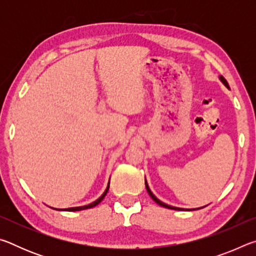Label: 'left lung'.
Here are the masks:
<instances>
[{
  "label": "left lung",
  "instance_id": "8db88e82",
  "mask_svg": "<svg viewBox=\"0 0 256 256\" xmlns=\"http://www.w3.org/2000/svg\"><path fill=\"white\" fill-rule=\"evenodd\" d=\"M220 80L222 81V84L227 86V88H229V86H228V82L226 81V79H224V76H220ZM146 190H148V193H149V196L152 198V200L156 202V203H158L159 206H164V208H168V209H172V210H184V209H180V208H175V206H168V204H166V203H164V202H162L160 200H158L157 198H156L154 194H152V192H151L150 190V188H149V186H148V184H146ZM192 210H194V209H192Z\"/></svg>",
  "mask_w": 256,
  "mask_h": 256
}]
</instances>
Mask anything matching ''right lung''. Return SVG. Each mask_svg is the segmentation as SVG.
<instances>
[{"label":"right lung","instance_id":"1","mask_svg":"<svg viewBox=\"0 0 256 256\" xmlns=\"http://www.w3.org/2000/svg\"><path fill=\"white\" fill-rule=\"evenodd\" d=\"M108 188H110V185H108V188H106L105 192H104L102 196L100 198H99L98 200H96V201L92 202V203H90V204H88V206H76V208H68V209H63V210H66V211H80V210H86V209H90V208L96 206L97 204H99V203H100V202L102 201V198H105V196H106L107 192H108Z\"/></svg>","mask_w":256,"mask_h":256}]
</instances>
